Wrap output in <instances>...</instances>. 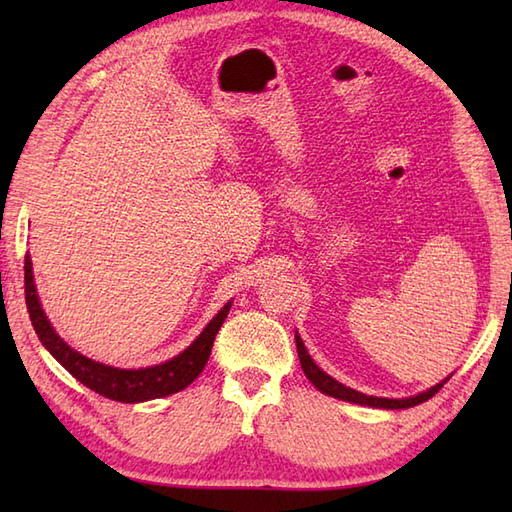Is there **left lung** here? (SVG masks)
I'll return each mask as SVG.
<instances>
[{"instance_id":"8db88e82","label":"left lung","mask_w":512,"mask_h":512,"mask_svg":"<svg viewBox=\"0 0 512 512\" xmlns=\"http://www.w3.org/2000/svg\"><path fill=\"white\" fill-rule=\"evenodd\" d=\"M295 341H297V354H299V361L303 367V374L308 376L310 383L317 387L321 394L325 396H332V398H339L345 402H354V405H363V407H376V409H409V407H416L420 402L429 400L431 396H436L440 387L447 383L449 378L440 380L438 385L429 387L427 391H420L416 396H409V398H378V396H367L363 391H356L352 387H345L339 380L332 378L330 374H325L323 369L312 361V356L308 354L306 345H303L299 332H295Z\"/></svg>"}]
</instances>
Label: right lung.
I'll list each match as a JSON object with an SVG mask.
<instances>
[{
    "mask_svg": "<svg viewBox=\"0 0 512 512\" xmlns=\"http://www.w3.org/2000/svg\"><path fill=\"white\" fill-rule=\"evenodd\" d=\"M24 281H26V303L28 314L35 328L39 341L43 347L57 358V361L68 369V372L90 387L96 394H101L110 400L118 402H145L154 398H165L176 394V391L189 387L195 378L200 376L206 361L211 356V347L215 341L217 330L222 328L228 310H231L233 301H226L224 308L215 314V317L206 323V328L200 332L187 350H182L178 356L169 358V361L151 367L140 369H121L112 367L76 352L74 347L65 343L57 330L52 328L46 312L41 308V301L37 295L35 275H32V259L26 255L24 264Z\"/></svg>",
    "mask_w": 512,
    "mask_h": 512,
    "instance_id": "1",
    "label": "right lung"
}]
</instances>
